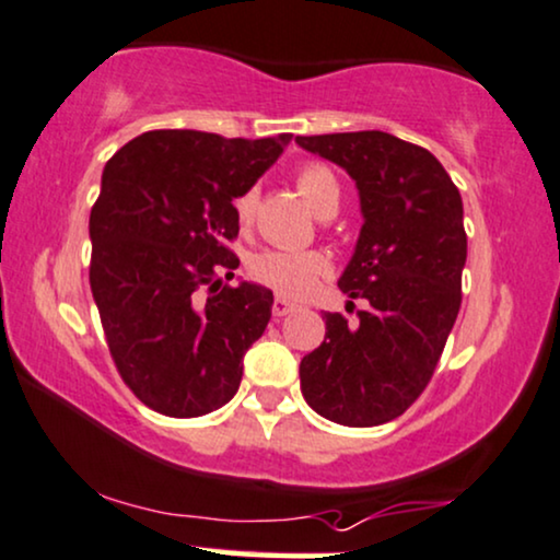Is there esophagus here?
<instances>
[{"instance_id":"1","label":"esophagus","mask_w":560,"mask_h":560,"mask_svg":"<svg viewBox=\"0 0 560 560\" xmlns=\"http://www.w3.org/2000/svg\"><path fill=\"white\" fill-rule=\"evenodd\" d=\"M294 310V302H289L287 298H276L273 300V307H271V313H273V318H284V315H289Z\"/></svg>"}]
</instances>
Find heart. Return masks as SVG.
<instances>
[{
    "mask_svg": "<svg viewBox=\"0 0 560 560\" xmlns=\"http://www.w3.org/2000/svg\"><path fill=\"white\" fill-rule=\"evenodd\" d=\"M298 190L305 203L315 213L326 215L334 208H339L341 187L334 172L323 164H307L298 174ZM255 211V192L247 190L234 200V213L242 224L253 219ZM328 262L320 253H281V250H262L250 258V273L255 281L271 287L273 292L284 298H305L315 281L326 273Z\"/></svg>",
    "mask_w": 560,
    "mask_h": 560,
    "instance_id": "heart-1",
    "label": "heart"
}]
</instances>
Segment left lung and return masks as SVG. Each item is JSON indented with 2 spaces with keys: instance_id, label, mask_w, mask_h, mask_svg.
<instances>
[{
  "instance_id": "left-lung-1",
  "label": "left lung",
  "mask_w": 560,
  "mask_h": 560,
  "mask_svg": "<svg viewBox=\"0 0 560 560\" xmlns=\"http://www.w3.org/2000/svg\"><path fill=\"white\" fill-rule=\"evenodd\" d=\"M298 145L354 179L362 229L339 289L368 300L357 323L323 315L326 339L300 362L302 396L339 425H383L425 390L459 315L462 195L433 153L396 135H300Z\"/></svg>"
}]
</instances>
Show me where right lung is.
Masks as SVG:
<instances>
[{
    "instance_id": "1",
    "label": "right lung",
    "mask_w": 560,
    "mask_h": 560,
    "mask_svg": "<svg viewBox=\"0 0 560 560\" xmlns=\"http://www.w3.org/2000/svg\"><path fill=\"white\" fill-rule=\"evenodd\" d=\"M292 135L245 140L198 130L143 132L101 174L91 211V292L119 375L145 407L200 417L237 394L242 357L271 320V289L234 279V198Z\"/></svg>"
}]
</instances>
